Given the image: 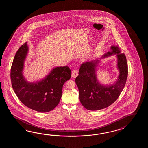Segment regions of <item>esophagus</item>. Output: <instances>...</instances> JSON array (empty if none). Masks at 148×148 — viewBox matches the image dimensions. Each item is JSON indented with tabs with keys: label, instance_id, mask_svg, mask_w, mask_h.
Returning <instances> with one entry per match:
<instances>
[{
	"label": "esophagus",
	"instance_id": "obj_1",
	"mask_svg": "<svg viewBox=\"0 0 148 148\" xmlns=\"http://www.w3.org/2000/svg\"><path fill=\"white\" fill-rule=\"evenodd\" d=\"M78 75V71L77 70H73L72 71V77L73 78H75Z\"/></svg>",
	"mask_w": 148,
	"mask_h": 148
}]
</instances>
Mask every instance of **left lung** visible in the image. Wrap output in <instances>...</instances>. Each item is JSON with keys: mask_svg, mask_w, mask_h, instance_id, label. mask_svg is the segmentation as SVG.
I'll list each match as a JSON object with an SVG mask.
<instances>
[{"mask_svg": "<svg viewBox=\"0 0 148 148\" xmlns=\"http://www.w3.org/2000/svg\"><path fill=\"white\" fill-rule=\"evenodd\" d=\"M115 55L119 75L112 84H101L97 78V66L101 59ZM128 68L125 56L121 53L118 45H112L110 51L101 58L86 61L82 64L79 75L75 79L78 88L79 99L85 108L98 110L108 107L119 97L125 85Z\"/></svg>", "mask_w": 148, "mask_h": 148, "instance_id": "obj_1", "label": "left lung"}]
</instances>
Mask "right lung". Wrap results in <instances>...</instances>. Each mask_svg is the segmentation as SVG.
<instances>
[{
    "label": "right lung",
    "mask_w": 148,
    "mask_h": 148,
    "mask_svg": "<svg viewBox=\"0 0 148 148\" xmlns=\"http://www.w3.org/2000/svg\"><path fill=\"white\" fill-rule=\"evenodd\" d=\"M28 52V45L25 43L14 57L10 72L14 91L26 106L41 113L50 112L59 103L63 84L71 78V71L67 66L54 67L43 78L28 82L23 70Z\"/></svg>",
    "instance_id": "obj_1"
}]
</instances>
